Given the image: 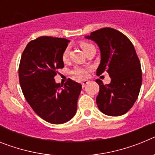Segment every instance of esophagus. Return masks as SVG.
Listing matches in <instances>:
<instances>
[{
    "label": "esophagus",
    "mask_w": 155,
    "mask_h": 155,
    "mask_svg": "<svg viewBox=\"0 0 155 155\" xmlns=\"http://www.w3.org/2000/svg\"><path fill=\"white\" fill-rule=\"evenodd\" d=\"M87 84H88V81H82V83H81V84H82V87H85V85Z\"/></svg>",
    "instance_id": "obj_1"
}]
</instances>
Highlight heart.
Masks as SVG:
<instances>
[{
    "label": "heart",
    "instance_id": "b5f03b06",
    "mask_svg": "<svg viewBox=\"0 0 155 155\" xmlns=\"http://www.w3.org/2000/svg\"><path fill=\"white\" fill-rule=\"evenodd\" d=\"M81 46L83 49L85 53H87L90 49H91L92 47H94L93 45H91V43H88V42H81ZM68 54H69V49L68 48H66L64 50V53L62 54V60L63 61L66 62L68 61ZM87 72H88V68H84V67H81V66H77L72 71V74H73L74 76L78 77L79 78H85L87 77Z\"/></svg>",
    "mask_w": 155,
    "mask_h": 155
}]
</instances>
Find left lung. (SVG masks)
<instances>
[{
  "label": "left lung",
  "mask_w": 155,
  "mask_h": 155,
  "mask_svg": "<svg viewBox=\"0 0 155 155\" xmlns=\"http://www.w3.org/2000/svg\"><path fill=\"white\" fill-rule=\"evenodd\" d=\"M85 38L94 41L100 48L97 75L106 71L111 78L108 84L100 79L95 81L99 85L98 109L108 116L125 114L137 99L142 83L141 66L134 45L124 34L112 28H100Z\"/></svg>",
  "instance_id": "obj_1"
}]
</instances>
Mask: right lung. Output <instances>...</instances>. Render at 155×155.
Wrapping results in <instances>:
<instances>
[{
  "label": "right lung",
  "mask_w": 155,
  "mask_h": 155,
  "mask_svg": "<svg viewBox=\"0 0 155 155\" xmlns=\"http://www.w3.org/2000/svg\"><path fill=\"white\" fill-rule=\"evenodd\" d=\"M69 40L41 36L30 41L18 68L19 83L25 98L41 118L53 124L69 121L76 113L81 84L68 79L57 84V70L64 67L62 54Z\"/></svg>",
  "instance_id": "right-lung-1"
}]
</instances>
